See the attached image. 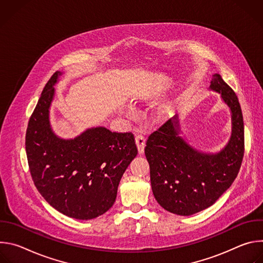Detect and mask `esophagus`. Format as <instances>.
Listing matches in <instances>:
<instances>
[{
  "mask_svg": "<svg viewBox=\"0 0 263 263\" xmlns=\"http://www.w3.org/2000/svg\"><path fill=\"white\" fill-rule=\"evenodd\" d=\"M135 142L138 148L139 154H142L144 151V145H145V137L141 134H137L135 137Z\"/></svg>",
  "mask_w": 263,
  "mask_h": 263,
  "instance_id": "obj_1",
  "label": "esophagus"
}]
</instances>
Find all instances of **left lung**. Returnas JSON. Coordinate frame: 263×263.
<instances>
[{
	"label": "left lung",
	"mask_w": 263,
	"mask_h": 263,
	"mask_svg": "<svg viewBox=\"0 0 263 263\" xmlns=\"http://www.w3.org/2000/svg\"><path fill=\"white\" fill-rule=\"evenodd\" d=\"M210 89L220 93L232 112V135L220 152L206 154L191 146L179 136L178 116L149 134L144 147L153 195L161 207L178 215H192L214 204L242 162L245 131L237 96L218 73L212 76Z\"/></svg>",
	"instance_id": "left-lung-1"
}]
</instances>
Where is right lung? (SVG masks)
I'll list each match as a JSON object with an SVG mask.
<instances>
[{
    "instance_id": "right-lung-1",
    "label": "right lung",
    "mask_w": 263,
    "mask_h": 263,
    "mask_svg": "<svg viewBox=\"0 0 263 263\" xmlns=\"http://www.w3.org/2000/svg\"><path fill=\"white\" fill-rule=\"evenodd\" d=\"M61 73L50 78L29 120V170L37 191L52 207L72 218L91 219L114 205L121 178L138 152L131 132L97 127L67 140L54 134L49 109Z\"/></svg>"
}]
</instances>
